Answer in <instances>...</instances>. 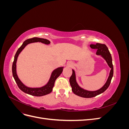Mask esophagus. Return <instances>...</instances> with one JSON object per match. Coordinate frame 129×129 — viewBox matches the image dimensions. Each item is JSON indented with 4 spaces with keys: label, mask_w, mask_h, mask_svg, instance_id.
Listing matches in <instances>:
<instances>
[{
    "label": "esophagus",
    "mask_w": 129,
    "mask_h": 129,
    "mask_svg": "<svg viewBox=\"0 0 129 129\" xmlns=\"http://www.w3.org/2000/svg\"><path fill=\"white\" fill-rule=\"evenodd\" d=\"M68 67H71L73 66V64L72 63V62H69V63H68Z\"/></svg>",
    "instance_id": "esophagus-1"
}]
</instances>
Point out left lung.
Here are the masks:
<instances>
[{"label": "left lung", "instance_id": "1", "mask_svg": "<svg viewBox=\"0 0 129 129\" xmlns=\"http://www.w3.org/2000/svg\"><path fill=\"white\" fill-rule=\"evenodd\" d=\"M90 47L92 49H97V55H101L104 58V60L107 62L109 67L111 68V70L110 74H109V77L105 84L101 89L97 90L96 91H93L84 90L81 88L78 85L76 81L75 71L73 69L72 70V75L69 79V82L72 88V91L75 95L82 97H84V98H91V97H95L97 95H99L101 94V93L104 92L108 89L109 85H110L111 81L113 76V74H114V68H113V64L112 62V57L107 46L104 44L97 43L96 44H91L90 45Z\"/></svg>", "mask_w": 129, "mask_h": 129}]
</instances>
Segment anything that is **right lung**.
<instances>
[{
	"label": "right lung",
	"mask_w": 129,
	"mask_h": 129,
	"mask_svg": "<svg viewBox=\"0 0 129 129\" xmlns=\"http://www.w3.org/2000/svg\"><path fill=\"white\" fill-rule=\"evenodd\" d=\"M37 42H40L41 43H43V44H45L46 45H49L50 43V42L49 40L46 39L36 37L28 39L25 40L23 42V44L20 46V47L18 49L17 53H15L14 61L12 64V74L13 76L15 81V82L17 83L18 87L21 91L27 93V94H29L32 96H42L47 95L48 93L52 92L53 88L54 85L55 81L57 78L60 75V74L62 73V71H63V67H58L56 69L54 70V71L52 72L51 74V76H50V77L49 81L48 82V83H47V84H46L44 86H43L42 87L29 88L28 87H26L25 85L23 84L18 78L16 72V63L18 57L19 55V54L20 53L22 49L25 47L26 46H27L29 44H30V43Z\"/></svg>",
	"instance_id": "add662e5"
}]
</instances>
